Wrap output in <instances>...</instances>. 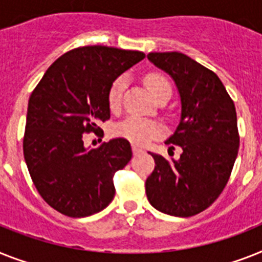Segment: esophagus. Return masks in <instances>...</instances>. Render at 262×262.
<instances>
[{
	"label": "esophagus",
	"instance_id": "34e87169",
	"mask_svg": "<svg viewBox=\"0 0 262 262\" xmlns=\"http://www.w3.org/2000/svg\"><path fill=\"white\" fill-rule=\"evenodd\" d=\"M133 152H134V155H139L143 152V150H142V148L138 146H133Z\"/></svg>",
	"mask_w": 262,
	"mask_h": 262
}]
</instances>
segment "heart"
<instances>
[{
    "label": "heart",
    "mask_w": 262,
    "mask_h": 262,
    "mask_svg": "<svg viewBox=\"0 0 262 262\" xmlns=\"http://www.w3.org/2000/svg\"><path fill=\"white\" fill-rule=\"evenodd\" d=\"M144 84L154 99L165 91H171L170 83L165 76H162L161 73H148L144 77ZM126 87L127 76L122 75V76L116 77L108 88L107 100L112 111H116L120 107L123 92ZM162 134H163V128L159 123L138 118V116H128L112 127V135L127 139L128 142L138 144V146H144V144L150 143L151 140L159 138Z\"/></svg>",
    "instance_id": "heart-1"
}]
</instances>
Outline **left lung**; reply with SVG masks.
I'll list each match as a JSON object with an SVG mask.
<instances>
[{
	"label": "left lung",
	"mask_w": 262,
	"mask_h": 262,
	"mask_svg": "<svg viewBox=\"0 0 262 262\" xmlns=\"http://www.w3.org/2000/svg\"><path fill=\"white\" fill-rule=\"evenodd\" d=\"M147 58L178 88L181 120L166 144L182 148L178 161L151 152L147 198L162 213L191 217L217 200L232 174L239 146L234 103L220 77L189 56L151 52Z\"/></svg>",
	"instance_id": "8db88e82"
}]
</instances>
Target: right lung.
<instances>
[{"label": "right lung", "mask_w": 262, "mask_h": 262, "mask_svg": "<svg viewBox=\"0 0 262 262\" xmlns=\"http://www.w3.org/2000/svg\"><path fill=\"white\" fill-rule=\"evenodd\" d=\"M144 58L143 52L91 45L56 60L29 97L24 158L36 189L55 210L88 217L111 204L114 174L133 157L127 139L96 148L84 146V134L99 133L110 119L111 83Z\"/></svg>", "instance_id": "obj_1"}]
</instances>
